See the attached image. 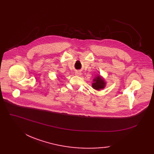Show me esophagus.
<instances>
[{
	"mask_svg": "<svg viewBox=\"0 0 154 154\" xmlns=\"http://www.w3.org/2000/svg\"><path fill=\"white\" fill-rule=\"evenodd\" d=\"M75 75H81V72H80V71H76L75 72Z\"/></svg>",
	"mask_w": 154,
	"mask_h": 154,
	"instance_id": "obj_1",
	"label": "esophagus"
}]
</instances>
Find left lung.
<instances>
[{"label":"left lung","mask_w":154,"mask_h":154,"mask_svg":"<svg viewBox=\"0 0 154 154\" xmlns=\"http://www.w3.org/2000/svg\"><path fill=\"white\" fill-rule=\"evenodd\" d=\"M92 87L96 91H100L103 89L106 86V82L104 78L100 75H96L92 80Z\"/></svg>","instance_id":"1"}]
</instances>
